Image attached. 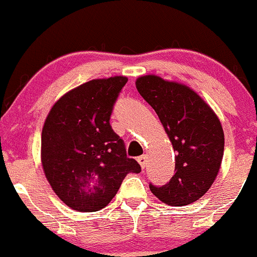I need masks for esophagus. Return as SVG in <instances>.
I'll return each instance as SVG.
<instances>
[{"mask_svg":"<svg viewBox=\"0 0 257 257\" xmlns=\"http://www.w3.org/2000/svg\"><path fill=\"white\" fill-rule=\"evenodd\" d=\"M138 163L141 164V167L144 169V168L147 167V155H145V154L141 155V157L138 158Z\"/></svg>","mask_w":257,"mask_h":257,"instance_id":"esophagus-1","label":"esophagus"}]
</instances>
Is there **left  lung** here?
Returning a JSON list of instances; mask_svg holds the SVG:
<instances>
[{"instance_id": "1", "label": "left lung", "mask_w": 257, "mask_h": 257, "mask_svg": "<svg viewBox=\"0 0 257 257\" xmlns=\"http://www.w3.org/2000/svg\"><path fill=\"white\" fill-rule=\"evenodd\" d=\"M136 85L159 116L172 142L175 174L150 190L163 203L189 205L199 200L217 177L224 155V131L210 105L188 85L154 74L139 77Z\"/></svg>"}]
</instances>
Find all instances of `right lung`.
<instances>
[{"instance_id": "right-lung-1", "label": "right lung", "mask_w": 257, "mask_h": 257, "mask_svg": "<svg viewBox=\"0 0 257 257\" xmlns=\"http://www.w3.org/2000/svg\"><path fill=\"white\" fill-rule=\"evenodd\" d=\"M123 76L93 79L62 95L49 110L41 137L42 168L56 195L71 209L105 208L129 173L141 165L126 157L109 119Z\"/></svg>"}]
</instances>
